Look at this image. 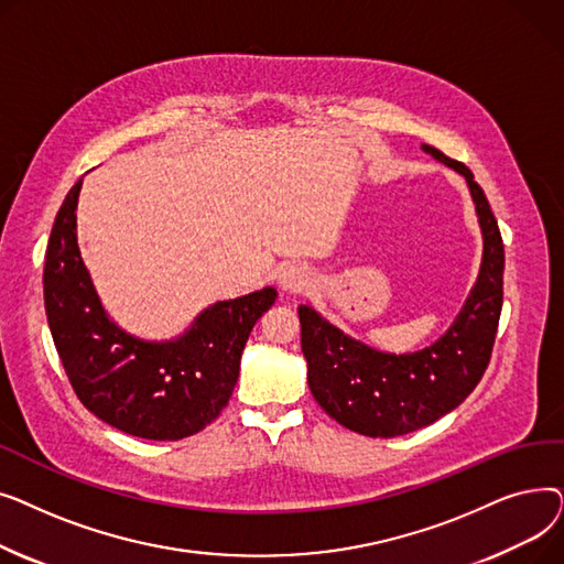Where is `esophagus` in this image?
<instances>
[{"mask_svg": "<svg viewBox=\"0 0 564 564\" xmlns=\"http://www.w3.org/2000/svg\"><path fill=\"white\" fill-rule=\"evenodd\" d=\"M313 283V274L302 262H285L279 270V285L285 292H304Z\"/></svg>", "mask_w": 564, "mask_h": 564, "instance_id": "34e87169", "label": "esophagus"}]
</instances>
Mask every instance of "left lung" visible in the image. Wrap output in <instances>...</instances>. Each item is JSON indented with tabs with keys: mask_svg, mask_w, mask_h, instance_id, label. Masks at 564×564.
Masks as SVG:
<instances>
[{
	"mask_svg": "<svg viewBox=\"0 0 564 564\" xmlns=\"http://www.w3.org/2000/svg\"><path fill=\"white\" fill-rule=\"evenodd\" d=\"M434 160L466 177L482 230V264L453 327L411 354L379 351L302 304V351L317 404L351 432L391 438L416 432L459 406L482 379L502 308V237L482 187L457 160L423 143Z\"/></svg>",
	"mask_w": 564,
	"mask_h": 564,
	"instance_id": "obj_1",
	"label": "left lung"
}]
</instances>
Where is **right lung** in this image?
Here are the masks:
<instances>
[{
	"label": "right lung",
	"mask_w": 564,
	"mask_h": 564,
	"mask_svg": "<svg viewBox=\"0 0 564 564\" xmlns=\"http://www.w3.org/2000/svg\"><path fill=\"white\" fill-rule=\"evenodd\" d=\"M82 181L58 207L45 251V313L58 359L79 402L126 434L177 441L210 425L240 377L253 324L274 288L207 306L173 340L130 336L107 315L77 247Z\"/></svg>",
	"instance_id": "1"
}]
</instances>
